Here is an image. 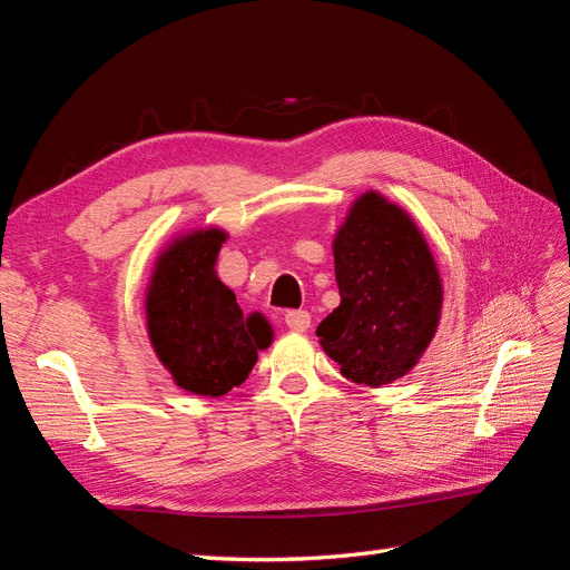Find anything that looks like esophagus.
<instances>
[{"label":"esophagus","instance_id":"34e87169","mask_svg":"<svg viewBox=\"0 0 570 570\" xmlns=\"http://www.w3.org/2000/svg\"><path fill=\"white\" fill-rule=\"evenodd\" d=\"M285 325L289 327V331L304 333L306 327L312 325V316H308V312H302V308H292V312L285 314Z\"/></svg>","mask_w":570,"mask_h":570}]
</instances>
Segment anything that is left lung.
<instances>
[{
    "label": "left lung",
    "mask_w": 570,
    "mask_h": 570,
    "mask_svg": "<svg viewBox=\"0 0 570 570\" xmlns=\"http://www.w3.org/2000/svg\"><path fill=\"white\" fill-rule=\"evenodd\" d=\"M340 306L316 327L321 347L356 385L381 387L406 375L433 340L442 281L411 216L366 193L337 230Z\"/></svg>",
    "instance_id": "8db88e82"
}]
</instances>
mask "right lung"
Wrapping results in <instances>:
<instances>
[{
	"mask_svg": "<svg viewBox=\"0 0 570 570\" xmlns=\"http://www.w3.org/2000/svg\"><path fill=\"white\" fill-rule=\"evenodd\" d=\"M226 233L178 237L159 258L147 289V331L178 387L220 396L247 381L256 352L271 344L262 314L245 316L214 271Z\"/></svg>",
	"mask_w": 570,
	"mask_h": 570,
	"instance_id": "1",
	"label": "right lung"
}]
</instances>
